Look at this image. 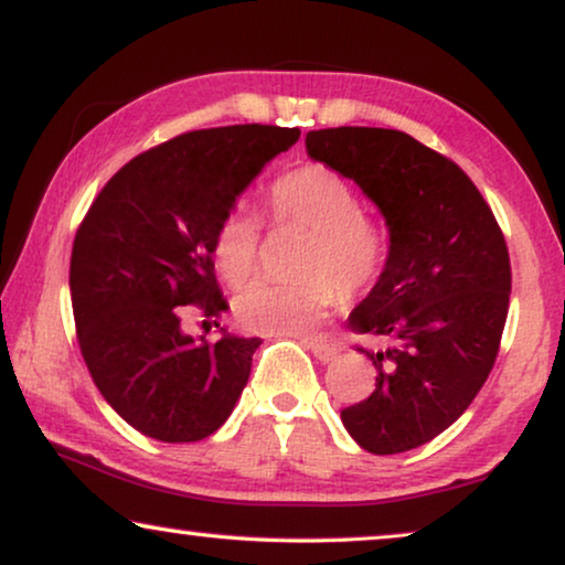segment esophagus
<instances>
[{
    "instance_id": "1",
    "label": "esophagus",
    "mask_w": 565,
    "mask_h": 565,
    "mask_svg": "<svg viewBox=\"0 0 565 565\" xmlns=\"http://www.w3.org/2000/svg\"><path fill=\"white\" fill-rule=\"evenodd\" d=\"M303 347H306V350H311L313 358L321 360V362H329V360L337 358V350L331 344H327V342H316V339H303Z\"/></svg>"
}]
</instances>
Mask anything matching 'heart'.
<instances>
[{
  "instance_id": "obj_1",
  "label": "heart",
  "mask_w": 565,
  "mask_h": 565,
  "mask_svg": "<svg viewBox=\"0 0 565 565\" xmlns=\"http://www.w3.org/2000/svg\"><path fill=\"white\" fill-rule=\"evenodd\" d=\"M265 205L275 223L311 231L292 282L254 280L234 298V316L259 334L298 337L319 327L344 296H362L381 280L391 259V236L362 211L354 184L327 164H300L267 188ZM213 262L228 285H242L259 265V221L231 211L213 236Z\"/></svg>"
}]
</instances>
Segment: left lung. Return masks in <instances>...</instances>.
Instances as JSON below:
<instances>
[{
  "mask_svg": "<svg viewBox=\"0 0 565 565\" xmlns=\"http://www.w3.org/2000/svg\"><path fill=\"white\" fill-rule=\"evenodd\" d=\"M306 149L358 182L391 234L388 267L350 316L385 342L360 347L375 388L342 422L362 450H414L466 412L497 362L512 290L504 234L470 177L404 130H311Z\"/></svg>",
  "mask_w": 565,
  "mask_h": 565,
  "instance_id": "8db88e82",
  "label": "left lung"
}]
</instances>
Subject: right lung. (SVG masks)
Masks as SVG:
<instances>
[{
	"label": "right lung",
	"mask_w": 565,
	"mask_h": 565,
	"mask_svg": "<svg viewBox=\"0 0 565 565\" xmlns=\"http://www.w3.org/2000/svg\"><path fill=\"white\" fill-rule=\"evenodd\" d=\"M298 138V128L259 122L190 130L115 172L76 228L68 288L82 358L103 398L141 435L198 443L234 412L262 342L195 339L182 319L192 308L205 319L226 311L215 228Z\"/></svg>",
	"instance_id": "right-lung-1"
}]
</instances>
